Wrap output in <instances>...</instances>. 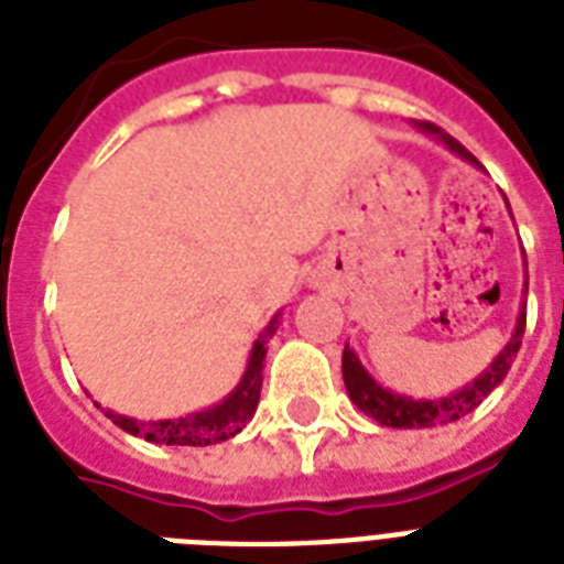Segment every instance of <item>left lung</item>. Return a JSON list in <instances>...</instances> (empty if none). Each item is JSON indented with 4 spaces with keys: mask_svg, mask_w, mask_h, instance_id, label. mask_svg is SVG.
Masks as SVG:
<instances>
[{
    "mask_svg": "<svg viewBox=\"0 0 564 564\" xmlns=\"http://www.w3.org/2000/svg\"><path fill=\"white\" fill-rule=\"evenodd\" d=\"M421 131H427L438 140V143H445L447 149L454 154H459L463 161L477 163L480 161L474 158L468 149H465L459 140H454L451 134H445L442 128L433 126V122H419ZM509 204V202H507ZM524 327H527V301L524 307H521V316H518L516 334L503 345V351L495 357L489 369L482 371L477 380H471L463 389H456L454 394H447V398H433V401H424V398H406V394H394L389 389L377 383L375 377L369 371L362 369L360 357L345 345L343 351V380L345 389H348V398H351L357 406H360L369 419H375L377 424H383V427H398V430H412V427H436V424H447V421H456L474 412L482 403V398H489V392H495L500 383H503V377H507L509 366L516 360L518 348H521V339H524Z\"/></svg>",
    "mask_w": 564,
    "mask_h": 564,
    "instance_id": "8db88e82",
    "label": "left lung"
}]
</instances>
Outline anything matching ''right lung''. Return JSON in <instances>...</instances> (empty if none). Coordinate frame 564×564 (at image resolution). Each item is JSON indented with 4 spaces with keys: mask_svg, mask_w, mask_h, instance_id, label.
Wrapping results in <instances>:
<instances>
[{
    "mask_svg": "<svg viewBox=\"0 0 564 564\" xmlns=\"http://www.w3.org/2000/svg\"><path fill=\"white\" fill-rule=\"evenodd\" d=\"M281 316V313H278ZM278 316L265 325V330L257 336L251 357H248L246 375L237 383V389L225 398L221 403L210 406V410L195 412V415H184V419H170V421H137L119 412L101 410L108 415L117 427H122L131 436H140L154 445H216L225 438L237 436L239 430L246 427L260 401V389H263V360H265V345L278 330ZM99 406V403H96Z\"/></svg>",
    "mask_w": 564,
    "mask_h": 564,
    "instance_id": "right-lung-1",
    "label": "right lung"
}]
</instances>
